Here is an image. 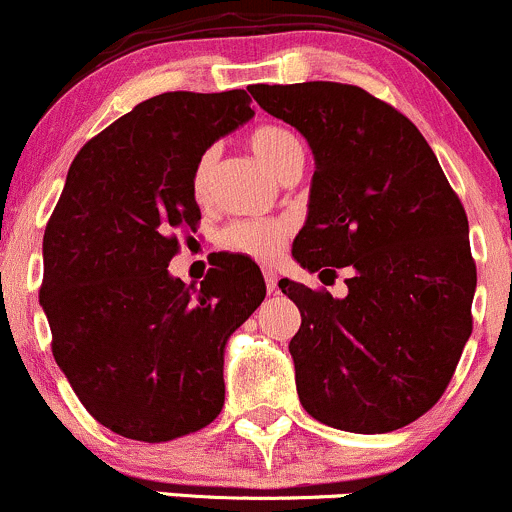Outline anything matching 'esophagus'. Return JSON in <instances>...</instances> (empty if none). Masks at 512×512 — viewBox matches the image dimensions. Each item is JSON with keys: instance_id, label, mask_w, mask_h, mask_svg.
Segmentation results:
<instances>
[{"instance_id": "34e87169", "label": "esophagus", "mask_w": 512, "mask_h": 512, "mask_svg": "<svg viewBox=\"0 0 512 512\" xmlns=\"http://www.w3.org/2000/svg\"><path fill=\"white\" fill-rule=\"evenodd\" d=\"M263 278H266V291L276 293V288H278L276 271H273V268H263Z\"/></svg>"}]
</instances>
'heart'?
<instances>
[{"mask_svg": "<svg viewBox=\"0 0 512 512\" xmlns=\"http://www.w3.org/2000/svg\"><path fill=\"white\" fill-rule=\"evenodd\" d=\"M249 146L256 154V159L271 171L273 176L281 174L283 166L296 156H303L301 144L288 129L278 124H263L251 131ZM214 171V151H206L199 159L194 171V196L199 201H206L209 196V181ZM288 239V226L281 221H236L226 226L221 234V244L234 254H244L256 258V261H268L283 249Z\"/></svg>", "mask_w": 512, "mask_h": 512, "instance_id": "obj_1", "label": "heart"}]
</instances>
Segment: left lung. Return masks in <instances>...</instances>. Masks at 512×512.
<instances>
[{
    "label": "left lung",
    "instance_id": "obj_1",
    "mask_svg": "<svg viewBox=\"0 0 512 512\" xmlns=\"http://www.w3.org/2000/svg\"><path fill=\"white\" fill-rule=\"evenodd\" d=\"M249 91L316 159L293 258L308 271H351L343 298L278 281L301 311L288 343L301 406L351 433L408 426L443 396L473 331L478 276L463 204L416 124L361 86Z\"/></svg>",
    "mask_w": 512,
    "mask_h": 512
}]
</instances>
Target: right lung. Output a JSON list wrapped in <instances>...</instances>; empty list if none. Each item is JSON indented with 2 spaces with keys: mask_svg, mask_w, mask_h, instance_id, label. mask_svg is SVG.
Listing matches in <instances>:
<instances>
[{
  "mask_svg": "<svg viewBox=\"0 0 512 512\" xmlns=\"http://www.w3.org/2000/svg\"><path fill=\"white\" fill-rule=\"evenodd\" d=\"M254 116L244 89L166 91L89 139L44 231L39 303L52 353L86 411L131 440L164 443L224 408V348L261 306L251 258L221 256L199 288L169 273L201 219L194 171Z\"/></svg>",
  "mask_w": 512,
  "mask_h": 512,
  "instance_id": "add662e5",
  "label": "right lung"
}]
</instances>
